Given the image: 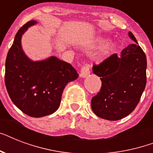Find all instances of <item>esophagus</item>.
<instances>
[{"label":"esophagus","mask_w":153,"mask_h":153,"mask_svg":"<svg viewBox=\"0 0 153 153\" xmlns=\"http://www.w3.org/2000/svg\"><path fill=\"white\" fill-rule=\"evenodd\" d=\"M91 71H90V67H89L88 64H84L83 67H82L81 72H80V77L82 78H86L90 74Z\"/></svg>","instance_id":"1"}]
</instances>
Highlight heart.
I'll return each instance as SVG.
<instances>
[{
  "instance_id": "1",
  "label": "heart",
  "mask_w": 153,
  "mask_h": 153,
  "mask_svg": "<svg viewBox=\"0 0 153 153\" xmlns=\"http://www.w3.org/2000/svg\"><path fill=\"white\" fill-rule=\"evenodd\" d=\"M107 41H108V39H107V38H104V37H102V38H100V39H98V41H97V44H98V45H102V44H105ZM112 50H113V44H108V45L106 46V48H105V49L103 55H108V54H109V53L112 51Z\"/></svg>"
}]
</instances>
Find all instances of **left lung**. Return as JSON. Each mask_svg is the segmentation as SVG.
<instances>
[{
  "mask_svg": "<svg viewBox=\"0 0 153 153\" xmlns=\"http://www.w3.org/2000/svg\"><path fill=\"white\" fill-rule=\"evenodd\" d=\"M128 37L135 42L121 52L94 65L93 73L101 77L100 92L91 99V108L102 119L117 121L128 116L140 101L146 85L147 59L131 32Z\"/></svg>",
  "mask_w": 153,
  "mask_h": 153,
  "instance_id": "left-lung-1",
  "label": "left lung"
}]
</instances>
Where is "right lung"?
Here are the masks:
<instances>
[{
  "label": "right lung",
  "instance_id": "add662e5",
  "mask_svg": "<svg viewBox=\"0 0 153 153\" xmlns=\"http://www.w3.org/2000/svg\"><path fill=\"white\" fill-rule=\"evenodd\" d=\"M36 24L31 20L16 35L6 58L4 82L16 106L28 116L41 117L57 110L65 86L78 79L79 74L71 65L55 56L37 61L27 57L21 39L28 27Z\"/></svg>",
  "mask_w": 153,
  "mask_h": 153
}]
</instances>
